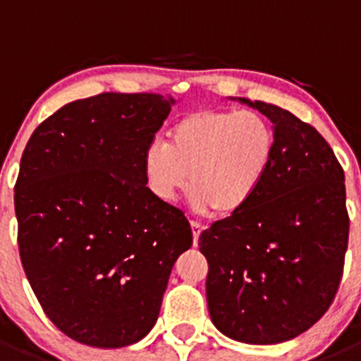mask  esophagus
I'll list each match as a JSON object with an SVG mask.
<instances>
[{"label":"esophagus","instance_id":"obj_1","mask_svg":"<svg viewBox=\"0 0 361 361\" xmlns=\"http://www.w3.org/2000/svg\"><path fill=\"white\" fill-rule=\"evenodd\" d=\"M191 231H193V245L199 244V237L202 233V226L197 224V222H191Z\"/></svg>","mask_w":361,"mask_h":361}]
</instances>
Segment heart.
Returning <instances> with one entry per match:
<instances>
[{
	"label": "heart",
	"instance_id": "b5f03b06",
	"mask_svg": "<svg viewBox=\"0 0 361 361\" xmlns=\"http://www.w3.org/2000/svg\"><path fill=\"white\" fill-rule=\"evenodd\" d=\"M273 155L275 133L262 116L206 108L180 117L168 133V145L146 146L141 171L161 202H173L190 180L193 208L228 219L257 195Z\"/></svg>",
	"mask_w": 361,
	"mask_h": 361
}]
</instances>
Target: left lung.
<instances>
[{"mask_svg": "<svg viewBox=\"0 0 361 361\" xmlns=\"http://www.w3.org/2000/svg\"><path fill=\"white\" fill-rule=\"evenodd\" d=\"M244 104L275 126L273 164L242 212L200 233L209 317L255 345L288 342L333 304L349 240L345 175L311 124L262 101Z\"/></svg>", "mask_w": 361, "mask_h": 361, "instance_id": "1", "label": "left lung"}]
</instances>
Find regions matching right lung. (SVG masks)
Masks as SVG:
<instances>
[{
  "instance_id": "add662e5",
  "label": "right lung",
  "mask_w": 361,
  "mask_h": 361,
  "mask_svg": "<svg viewBox=\"0 0 361 361\" xmlns=\"http://www.w3.org/2000/svg\"><path fill=\"white\" fill-rule=\"evenodd\" d=\"M175 104L159 94L79 99L34 130L16 180L19 257L57 329L116 349L149 333L188 219L148 191L141 159Z\"/></svg>"
}]
</instances>
